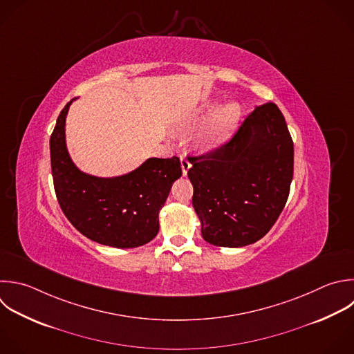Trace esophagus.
I'll return each mask as SVG.
<instances>
[{"instance_id": "obj_1", "label": "esophagus", "mask_w": 354, "mask_h": 354, "mask_svg": "<svg viewBox=\"0 0 354 354\" xmlns=\"http://www.w3.org/2000/svg\"><path fill=\"white\" fill-rule=\"evenodd\" d=\"M180 162H181V170H183V174H184V176H187L188 170L191 169V163H189V160H188L187 158H184V156H181Z\"/></svg>"}]
</instances>
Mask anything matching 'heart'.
Returning a JSON list of instances; mask_svg holds the SVG:
<instances>
[{
    "instance_id": "obj_1",
    "label": "heart",
    "mask_w": 354,
    "mask_h": 354,
    "mask_svg": "<svg viewBox=\"0 0 354 354\" xmlns=\"http://www.w3.org/2000/svg\"><path fill=\"white\" fill-rule=\"evenodd\" d=\"M242 115L241 105L236 102H231L220 109L217 102H212L205 105L198 113H195L189 120L181 124L183 130H188L202 122L210 120V123L198 131L192 138V145L199 152H207L216 147H218L231 130L236 126Z\"/></svg>"
}]
</instances>
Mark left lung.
<instances>
[{
  "label": "left lung",
  "instance_id": "1",
  "mask_svg": "<svg viewBox=\"0 0 354 354\" xmlns=\"http://www.w3.org/2000/svg\"><path fill=\"white\" fill-rule=\"evenodd\" d=\"M189 163L203 239L242 248L263 238L286 203L293 142L283 115L268 102L256 106L225 144Z\"/></svg>",
  "mask_w": 354,
  "mask_h": 354
}]
</instances>
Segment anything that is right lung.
Instances as JSON below:
<instances>
[{
  "label": "right lung",
  "instance_id": "add662e5",
  "mask_svg": "<svg viewBox=\"0 0 354 354\" xmlns=\"http://www.w3.org/2000/svg\"><path fill=\"white\" fill-rule=\"evenodd\" d=\"M75 100L62 109L50 140L59 206L73 227L94 242L119 249L142 246L159 231V212L183 174L180 159L149 158L115 177L84 173L66 145V116Z\"/></svg>",
  "mask_w": 354,
  "mask_h": 354
}]
</instances>
